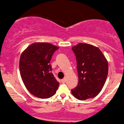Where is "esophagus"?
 <instances>
[{
    "mask_svg": "<svg viewBox=\"0 0 124 124\" xmlns=\"http://www.w3.org/2000/svg\"><path fill=\"white\" fill-rule=\"evenodd\" d=\"M65 82H66V78H64V79H62V84H64V83H65Z\"/></svg>",
    "mask_w": 124,
    "mask_h": 124,
    "instance_id": "1",
    "label": "esophagus"
}]
</instances>
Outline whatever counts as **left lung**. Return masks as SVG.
<instances>
[{"instance_id":"1","label":"left lung","mask_w":124,"mask_h":124,"mask_svg":"<svg viewBox=\"0 0 124 124\" xmlns=\"http://www.w3.org/2000/svg\"><path fill=\"white\" fill-rule=\"evenodd\" d=\"M76 56L78 84L71 90L72 95L80 100L96 97L104 86L108 64L101 51L96 46L79 43L72 47Z\"/></svg>"}]
</instances>
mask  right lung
Returning a JSON list of instances; mask_svg holds the SVG:
<instances>
[{
	"label": "right lung",
	"mask_w": 124,
	"mask_h": 124,
	"mask_svg": "<svg viewBox=\"0 0 124 124\" xmlns=\"http://www.w3.org/2000/svg\"><path fill=\"white\" fill-rule=\"evenodd\" d=\"M59 47L46 42L28 46L20 56L19 68L25 86L31 94L47 99L56 93L59 86L52 73L50 60Z\"/></svg>",
	"instance_id": "1"
}]
</instances>
